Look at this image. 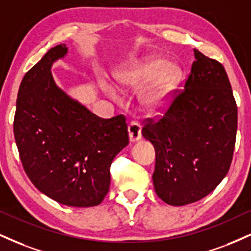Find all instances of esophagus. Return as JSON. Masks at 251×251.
<instances>
[{"label":"esophagus","instance_id":"esophagus-1","mask_svg":"<svg viewBox=\"0 0 251 251\" xmlns=\"http://www.w3.org/2000/svg\"><path fill=\"white\" fill-rule=\"evenodd\" d=\"M128 131H129V138L130 142H137L141 140L142 137V126L138 122H131L128 126Z\"/></svg>","mask_w":251,"mask_h":251}]
</instances>
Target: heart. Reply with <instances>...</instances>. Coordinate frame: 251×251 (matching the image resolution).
I'll return each instance as SVG.
<instances>
[{"label": "heart", "instance_id": "b5f03b06", "mask_svg": "<svg viewBox=\"0 0 251 251\" xmlns=\"http://www.w3.org/2000/svg\"><path fill=\"white\" fill-rule=\"evenodd\" d=\"M116 87L123 92L137 91L141 110L153 116L163 111L172 100L173 93L181 79V70L177 64L164 58L148 55L132 61L115 74ZM111 98L115 97L108 89Z\"/></svg>", "mask_w": 251, "mask_h": 251}]
</instances>
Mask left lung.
Instances as JSON below:
<instances>
[{
  "mask_svg": "<svg viewBox=\"0 0 251 251\" xmlns=\"http://www.w3.org/2000/svg\"><path fill=\"white\" fill-rule=\"evenodd\" d=\"M194 58L184 91L142 129L156 151L154 192L171 206L196 202L220 184L236 138L237 107L224 66L196 49Z\"/></svg>",
  "mask_w": 251,
  "mask_h": 251,
  "instance_id": "1",
  "label": "left lung"
}]
</instances>
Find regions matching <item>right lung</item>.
Masks as SVG:
<instances>
[{"mask_svg": "<svg viewBox=\"0 0 251 251\" xmlns=\"http://www.w3.org/2000/svg\"><path fill=\"white\" fill-rule=\"evenodd\" d=\"M59 44L24 75L14 120L24 171L43 194L61 205L92 207L110 185V165L129 144L126 117L93 114L57 85L51 69L66 57Z\"/></svg>", "mask_w": 251, "mask_h": 251, "instance_id": "add662e5", "label": "right lung"}]
</instances>
